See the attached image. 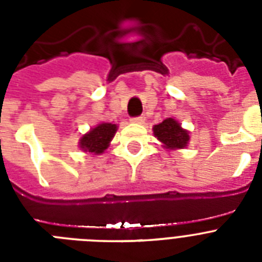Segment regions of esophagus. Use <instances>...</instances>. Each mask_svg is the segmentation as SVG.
<instances>
[{
    "instance_id": "34e87169",
    "label": "esophagus",
    "mask_w": 262,
    "mask_h": 262,
    "mask_svg": "<svg viewBox=\"0 0 262 262\" xmlns=\"http://www.w3.org/2000/svg\"><path fill=\"white\" fill-rule=\"evenodd\" d=\"M144 120H145V118L142 115V117H135V118H133V119H131V122H133V123L142 124V123H144Z\"/></svg>"
}]
</instances>
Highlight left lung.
<instances>
[{"label":"left lung","mask_w":262,"mask_h":262,"mask_svg":"<svg viewBox=\"0 0 262 262\" xmlns=\"http://www.w3.org/2000/svg\"><path fill=\"white\" fill-rule=\"evenodd\" d=\"M154 134L168 149H182L189 143V131L173 118H166L161 123L155 124Z\"/></svg>","instance_id":"obj_1"}]
</instances>
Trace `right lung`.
<instances>
[{"mask_svg": "<svg viewBox=\"0 0 262 262\" xmlns=\"http://www.w3.org/2000/svg\"><path fill=\"white\" fill-rule=\"evenodd\" d=\"M117 124L113 123H101L97 127L92 128L89 133L82 135L80 139V148L84 152L99 155L103 154L107 149L111 139L114 138L117 133Z\"/></svg>", "mask_w": 262, "mask_h": 262, "instance_id": "1", "label": "right lung"}]
</instances>
